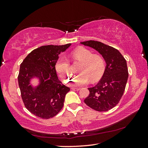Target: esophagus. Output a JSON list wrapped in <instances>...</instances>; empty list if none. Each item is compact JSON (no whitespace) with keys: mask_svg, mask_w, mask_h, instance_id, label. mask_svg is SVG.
I'll return each instance as SVG.
<instances>
[{"mask_svg":"<svg viewBox=\"0 0 148 148\" xmlns=\"http://www.w3.org/2000/svg\"><path fill=\"white\" fill-rule=\"evenodd\" d=\"M72 90H76V91H79L80 90V88H71Z\"/></svg>","mask_w":148,"mask_h":148,"instance_id":"esophagus-1","label":"esophagus"}]
</instances>
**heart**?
Wrapping results in <instances>:
<instances>
[{
    "instance_id": "heart-1",
    "label": "heart",
    "mask_w": 148,
    "mask_h": 148,
    "mask_svg": "<svg viewBox=\"0 0 148 148\" xmlns=\"http://www.w3.org/2000/svg\"><path fill=\"white\" fill-rule=\"evenodd\" d=\"M71 56L74 61L81 62L78 70L80 74L69 81L71 85L80 86L87 84L90 79L95 82L101 78L105 70V61L101 55L93 54L90 50L79 47L71 52ZM55 70L64 81H67L71 77L70 64L65 57L62 56L57 60Z\"/></svg>"
}]
</instances>
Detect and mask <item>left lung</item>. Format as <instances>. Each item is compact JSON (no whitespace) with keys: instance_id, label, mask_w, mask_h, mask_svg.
Instances as JSON below:
<instances>
[{"instance_id":"obj_1","label":"left lung","mask_w":148,"mask_h":148,"mask_svg":"<svg viewBox=\"0 0 148 148\" xmlns=\"http://www.w3.org/2000/svg\"><path fill=\"white\" fill-rule=\"evenodd\" d=\"M98 51L106 63L104 72L98 84L89 88L90 95L84 103L97 111H108L118 104L128 77L127 61L118 49L95 40L80 42Z\"/></svg>"}]
</instances>
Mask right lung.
<instances>
[{
	"label": "right lung",
	"mask_w": 148,
	"mask_h": 148,
	"mask_svg": "<svg viewBox=\"0 0 148 148\" xmlns=\"http://www.w3.org/2000/svg\"><path fill=\"white\" fill-rule=\"evenodd\" d=\"M71 45L40 46L31 51L20 65L18 80L21 98L26 108L37 117L52 118L64 106L70 88L58 79L55 64L60 53ZM33 79H38L37 86L32 85Z\"/></svg>",
	"instance_id": "add662e5"
}]
</instances>
